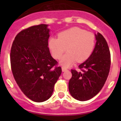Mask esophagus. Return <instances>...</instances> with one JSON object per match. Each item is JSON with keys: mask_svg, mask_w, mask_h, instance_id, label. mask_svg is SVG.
Masks as SVG:
<instances>
[{"mask_svg": "<svg viewBox=\"0 0 121 121\" xmlns=\"http://www.w3.org/2000/svg\"><path fill=\"white\" fill-rule=\"evenodd\" d=\"M61 68H62V71L63 72H64V71H65L67 70V69L66 68L64 67H62Z\"/></svg>", "mask_w": 121, "mask_h": 121, "instance_id": "obj_1", "label": "esophagus"}]
</instances>
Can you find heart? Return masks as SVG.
Segmentation results:
<instances>
[{"mask_svg":"<svg viewBox=\"0 0 121 121\" xmlns=\"http://www.w3.org/2000/svg\"><path fill=\"white\" fill-rule=\"evenodd\" d=\"M95 45V35L77 27L64 30L58 34V39L52 37L48 41L50 52L56 60L61 57L66 48L67 53L61 60V65L66 67L74 64L75 61L82 63L88 59Z\"/></svg>","mask_w":121,"mask_h":121,"instance_id":"heart-1","label":"heart"}]
</instances>
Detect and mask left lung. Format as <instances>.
Instances as JSON below:
<instances>
[{"label":"left lung","mask_w":121,"mask_h":121,"mask_svg":"<svg viewBox=\"0 0 121 121\" xmlns=\"http://www.w3.org/2000/svg\"><path fill=\"white\" fill-rule=\"evenodd\" d=\"M95 38V47L88 59L79 65V71L71 69L69 93L73 98L81 101L95 97L104 85L109 73L111 53L108 44L99 33Z\"/></svg>","instance_id":"1"}]
</instances>
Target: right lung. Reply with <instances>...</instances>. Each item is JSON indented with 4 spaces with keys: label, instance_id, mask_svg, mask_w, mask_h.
Listing matches in <instances>:
<instances>
[{
    "label": "right lung",
    "instance_id": "right-lung-1",
    "mask_svg": "<svg viewBox=\"0 0 121 121\" xmlns=\"http://www.w3.org/2000/svg\"><path fill=\"white\" fill-rule=\"evenodd\" d=\"M47 26L41 24L20 31L14 38L10 54L17 84L27 97L37 102L50 98L62 72L50 53Z\"/></svg>",
    "mask_w": 121,
    "mask_h": 121
}]
</instances>
